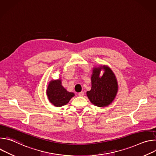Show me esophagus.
Returning <instances> with one entry per match:
<instances>
[{
	"label": "esophagus",
	"mask_w": 156,
	"mask_h": 156,
	"mask_svg": "<svg viewBox=\"0 0 156 156\" xmlns=\"http://www.w3.org/2000/svg\"><path fill=\"white\" fill-rule=\"evenodd\" d=\"M78 96H84V92L81 91V92L79 93H78Z\"/></svg>",
	"instance_id": "obj_1"
}]
</instances>
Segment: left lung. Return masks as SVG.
<instances>
[{
    "label": "left lung",
    "mask_w": 156,
    "mask_h": 156,
    "mask_svg": "<svg viewBox=\"0 0 156 156\" xmlns=\"http://www.w3.org/2000/svg\"><path fill=\"white\" fill-rule=\"evenodd\" d=\"M105 72L100 76L101 70ZM91 89L86 93L88 99L94 105L104 107L115 99L118 92V83L112 70L106 65H101L93 69Z\"/></svg>",
    "instance_id": "8db88e82"
}]
</instances>
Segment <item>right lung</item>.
<instances>
[{"label": "right lung", "mask_w": 156, "mask_h": 156, "mask_svg": "<svg viewBox=\"0 0 156 156\" xmlns=\"http://www.w3.org/2000/svg\"><path fill=\"white\" fill-rule=\"evenodd\" d=\"M46 93L49 101L55 107L67 104L72 98L75 96L73 93L67 91L63 87L60 79L51 81Z\"/></svg>", "instance_id": "add662e5"}]
</instances>
